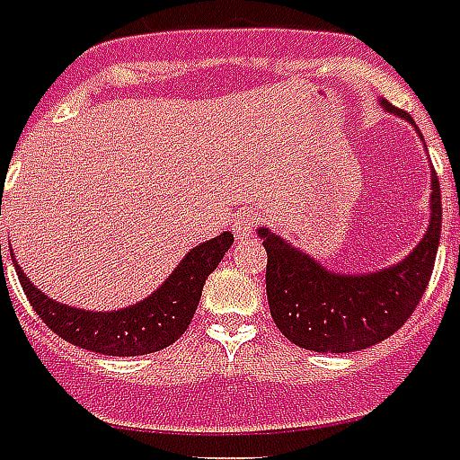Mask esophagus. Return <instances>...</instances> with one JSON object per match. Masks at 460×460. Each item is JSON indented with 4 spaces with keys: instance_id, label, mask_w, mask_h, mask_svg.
<instances>
[{
    "instance_id": "esophagus-1",
    "label": "esophagus",
    "mask_w": 460,
    "mask_h": 460,
    "mask_svg": "<svg viewBox=\"0 0 460 460\" xmlns=\"http://www.w3.org/2000/svg\"><path fill=\"white\" fill-rule=\"evenodd\" d=\"M231 229L236 234L238 238H248L253 234L255 229V215L253 212H241V215L234 217V222H231Z\"/></svg>"
}]
</instances>
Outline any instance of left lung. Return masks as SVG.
Listing matches in <instances>:
<instances>
[{
	"mask_svg": "<svg viewBox=\"0 0 460 460\" xmlns=\"http://www.w3.org/2000/svg\"><path fill=\"white\" fill-rule=\"evenodd\" d=\"M385 113L412 122L381 98ZM268 251V304L275 325L294 345L314 352H357L391 338L425 294L441 238V192L432 168L427 234L401 262L376 272L347 275L321 262L261 226Z\"/></svg>",
	"mask_w": 460,
	"mask_h": 460,
	"instance_id": "8db88e82",
	"label": "left lung"
}]
</instances>
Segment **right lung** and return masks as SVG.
<instances>
[{"instance_id": "add662e5", "label": "right lung", "mask_w": 460, "mask_h": 460, "mask_svg": "<svg viewBox=\"0 0 460 460\" xmlns=\"http://www.w3.org/2000/svg\"><path fill=\"white\" fill-rule=\"evenodd\" d=\"M231 243H234V234L224 231L212 241L195 245L192 251L185 253L183 261L178 262V268L166 277V282L156 292L132 306L118 308V311H86V308L66 306V304L50 299L16 265L12 251L9 253H12L16 275H19L21 287H23L31 306L52 332H58L59 338L72 345L89 349V352H98V355L139 357L173 345L175 340L188 331L199 296H202L205 279L222 262Z\"/></svg>"}]
</instances>
